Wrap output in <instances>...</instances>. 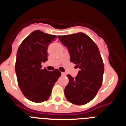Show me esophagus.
<instances>
[{
	"label": "esophagus",
	"mask_w": 126,
	"mask_h": 126,
	"mask_svg": "<svg viewBox=\"0 0 126 126\" xmlns=\"http://www.w3.org/2000/svg\"><path fill=\"white\" fill-rule=\"evenodd\" d=\"M61 74H62V76H66V74H65V73H61Z\"/></svg>",
	"instance_id": "1"
}]
</instances>
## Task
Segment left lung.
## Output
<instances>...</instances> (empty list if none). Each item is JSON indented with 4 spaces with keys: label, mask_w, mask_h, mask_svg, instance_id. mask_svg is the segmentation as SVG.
Returning a JSON list of instances; mask_svg holds the SVG:
<instances>
[{
    "label": "left lung",
    "mask_w": 126,
    "mask_h": 126,
    "mask_svg": "<svg viewBox=\"0 0 126 126\" xmlns=\"http://www.w3.org/2000/svg\"><path fill=\"white\" fill-rule=\"evenodd\" d=\"M58 38L68 48L71 62L79 68L75 78L70 74L67 76L69 83L64 89L65 98L73 104H86L95 97L103 81L104 64L98 48L83 33Z\"/></svg>",
    "instance_id": "1"
}]
</instances>
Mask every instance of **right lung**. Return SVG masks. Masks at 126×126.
<instances>
[{
    "mask_svg": "<svg viewBox=\"0 0 126 126\" xmlns=\"http://www.w3.org/2000/svg\"><path fill=\"white\" fill-rule=\"evenodd\" d=\"M57 36L36 30L23 41L17 52L15 71L20 90L27 99L35 103L49 98L61 71L42 68L48 60V45Z\"/></svg>",
    "mask_w": 126,
    "mask_h": 126,
    "instance_id": "add662e5",
    "label": "right lung"
}]
</instances>
